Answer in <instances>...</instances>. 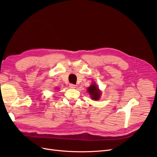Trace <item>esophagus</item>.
<instances>
[{
  "instance_id": "1",
  "label": "esophagus",
  "mask_w": 157,
  "mask_h": 157,
  "mask_svg": "<svg viewBox=\"0 0 157 157\" xmlns=\"http://www.w3.org/2000/svg\"><path fill=\"white\" fill-rule=\"evenodd\" d=\"M69 87L71 88H76V86L75 84H69Z\"/></svg>"
}]
</instances>
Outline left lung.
Returning <instances> with one entry per match:
<instances>
[{"label": "left lung", "instance_id": "obj_1", "mask_svg": "<svg viewBox=\"0 0 157 157\" xmlns=\"http://www.w3.org/2000/svg\"><path fill=\"white\" fill-rule=\"evenodd\" d=\"M87 90L92 100H98L100 98L101 92L99 90V88L96 85V82H94L90 85V86L88 88Z\"/></svg>", "mask_w": 157, "mask_h": 157}]
</instances>
